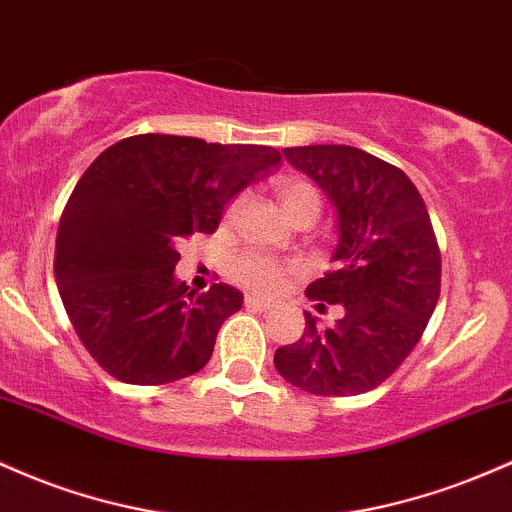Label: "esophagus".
<instances>
[{"label":"esophagus","mask_w":512,"mask_h":512,"mask_svg":"<svg viewBox=\"0 0 512 512\" xmlns=\"http://www.w3.org/2000/svg\"><path fill=\"white\" fill-rule=\"evenodd\" d=\"M244 304H246V309H256V312H268V309H271V302L258 300L256 295H246Z\"/></svg>","instance_id":"esophagus-1"}]
</instances>
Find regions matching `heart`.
I'll return each instance as SVG.
<instances>
[{"mask_svg": "<svg viewBox=\"0 0 512 512\" xmlns=\"http://www.w3.org/2000/svg\"><path fill=\"white\" fill-rule=\"evenodd\" d=\"M275 191H278L280 203H283L285 212L295 217L297 212L304 208H317L319 210V193L312 183L302 179H278L275 181ZM239 203H232L227 210V217H234ZM287 268L273 261L271 256L258 254V251H241L239 256L232 258L229 263V275L237 280L239 285L249 287V290L263 292V295H273L285 283Z\"/></svg>", "mask_w": 512, "mask_h": 512, "instance_id": "b5f03b06", "label": "heart"}]
</instances>
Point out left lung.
Segmentation results:
<instances>
[{"mask_svg":"<svg viewBox=\"0 0 512 512\" xmlns=\"http://www.w3.org/2000/svg\"><path fill=\"white\" fill-rule=\"evenodd\" d=\"M283 154L336 208L333 268L307 287V297L319 309L341 304L343 314L319 329L304 312V333L275 350V370L317 396L370 392L409 358L438 304L440 249L426 203L404 171L358 147Z\"/></svg>","mask_w":512,"mask_h":512,"instance_id":"1","label":"left lung"}]
</instances>
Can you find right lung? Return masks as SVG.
<instances>
[{"instance_id":"obj_1","label":"right lung","mask_w":512,"mask_h":512,"mask_svg":"<svg viewBox=\"0 0 512 512\" xmlns=\"http://www.w3.org/2000/svg\"><path fill=\"white\" fill-rule=\"evenodd\" d=\"M278 164L273 147L147 132L84 171L57 227L55 280L79 341L108 375L166 384L208 365L244 297L225 283L200 295L179 283L176 244L215 232L229 200Z\"/></svg>"}]
</instances>
